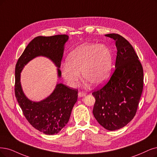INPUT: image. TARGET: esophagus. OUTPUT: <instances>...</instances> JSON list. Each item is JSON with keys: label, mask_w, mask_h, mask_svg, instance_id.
<instances>
[{"label": "esophagus", "mask_w": 157, "mask_h": 157, "mask_svg": "<svg viewBox=\"0 0 157 157\" xmlns=\"http://www.w3.org/2000/svg\"><path fill=\"white\" fill-rule=\"evenodd\" d=\"M86 95V93L85 92H79V93H78V96L79 97H83V96H85Z\"/></svg>", "instance_id": "34e87169"}]
</instances>
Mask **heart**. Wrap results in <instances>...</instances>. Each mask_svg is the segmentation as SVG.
<instances>
[{"instance_id":"b5f03b06","label":"heart","mask_w":157,"mask_h":157,"mask_svg":"<svg viewBox=\"0 0 157 157\" xmlns=\"http://www.w3.org/2000/svg\"><path fill=\"white\" fill-rule=\"evenodd\" d=\"M67 65L61 74L71 86L78 85L82 72L83 79L93 86L103 83L111 74L113 56L106 46L85 43L74 49L67 57Z\"/></svg>"}]
</instances>
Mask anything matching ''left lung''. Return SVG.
<instances>
[{
	"mask_svg": "<svg viewBox=\"0 0 157 157\" xmlns=\"http://www.w3.org/2000/svg\"><path fill=\"white\" fill-rule=\"evenodd\" d=\"M105 36L116 41L115 69L107 83L92 93L96 99L92 112L104 128L115 131L125 126L136 114L143 90L144 72L128 40L117 33Z\"/></svg>",
	"mask_w": 157,
	"mask_h": 157,
	"instance_id": "obj_1",
	"label": "left lung"
}]
</instances>
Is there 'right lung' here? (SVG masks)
<instances>
[{
  "label": "right lung",
  "instance_id": "1",
  "mask_svg": "<svg viewBox=\"0 0 157 157\" xmlns=\"http://www.w3.org/2000/svg\"><path fill=\"white\" fill-rule=\"evenodd\" d=\"M67 35L50 37L38 36L28 44L15 66V94L23 114L34 128L44 134L52 135L59 132L66 125L72 108L78 99V90L62 83L57 84L54 92L40 102L29 100L24 94L20 83L21 72L26 64L37 56L48 57L58 67L60 77L61 63Z\"/></svg>",
  "mask_w": 157,
  "mask_h": 157
}]
</instances>
